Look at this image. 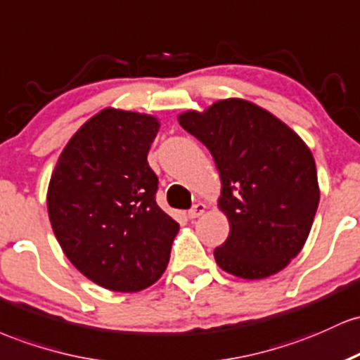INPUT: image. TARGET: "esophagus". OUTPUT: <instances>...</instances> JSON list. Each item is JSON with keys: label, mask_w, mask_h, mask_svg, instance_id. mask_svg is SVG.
<instances>
[{"label": "esophagus", "mask_w": 360, "mask_h": 360, "mask_svg": "<svg viewBox=\"0 0 360 360\" xmlns=\"http://www.w3.org/2000/svg\"><path fill=\"white\" fill-rule=\"evenodd\" d=\"M204 212H205V204H202V202H199V204H195L191 209V211H188V217H191V219H195V217L202 216V214H204Z\"/></svg>", "instance_id": "obj_1"}]
</instances>
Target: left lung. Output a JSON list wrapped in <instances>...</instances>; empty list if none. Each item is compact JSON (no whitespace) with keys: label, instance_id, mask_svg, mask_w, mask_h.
<instances>
[{"label":"left lung","instance_id":"left-lung-1","mask_svg":"<svg viewBox=\"0 0 360 360\" xmlns=\"http://www.w3.org/2000/svg\"><path fill=\"white\" fill-rule=\"evenodd\" d=\"M179 122L219 169L229 236L214 250L217 265L243 278L277 274L304 246L320 202L309 148L276 115L241 98L185 112Z\"/></svg>","mask_w":360,"mask_h":360}]
</instances>
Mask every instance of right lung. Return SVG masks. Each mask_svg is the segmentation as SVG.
<instances>
[{
  "label": "right lung",
  "instance_id": "1",
  "mask_svg": "<svg viewBox=\"0 0 360 360\" xmlns=\"http://www.w3.org/2000/svg\"><path fill=\"white\" fill-rule=\"evenodd\" d=\"M158 129L153 115L105 108L71 137L51 176L47 211L60 248L117 292L155 284L180 229L156 204L148 153Z\"/></svg>",
  "mask_w": 360,
  "mask_h": 360
}]
</instances>
